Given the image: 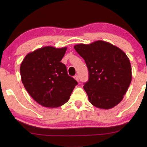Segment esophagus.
Returning <instances> with one entry per match:
<instances>
[{"label": "esophagus", "instance_id": "obj_1", "mask_svg": "<svg viewBox=\"0 0 147 147\" xmlns=\"http://www.w3.org/2000/svg\"><path fill=\"white\" fill-rule=\"evenodd\" d=\"M74 79H75L77 82H79V81H80V80H79V77H78V76H74Z\"/></svg>", "mask_w": 147, "mask_h": 147}]
</instances>
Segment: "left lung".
Listing matches in <instances>:
<instances>
[{"label":"left lung","instance_id":"left-lung-1","mask_svg":"<svg viewBox=\"0 0 147 147\" xmlns=\"http://www.w3.org/2000/svg\"><path fill=\"white\" fill-rule=\"evenodd\" d=\"M74 49L85 60L89 80L84 89L90 103L110 109L122 101L132 80L130 60L123 51L104 41L78 44Z\"/></svg>","mask_w":147,"mask_h":147}]
</instances>
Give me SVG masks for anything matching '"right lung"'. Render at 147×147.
<instances>
[{"mask_svg":"<svg viewBox=\"0 0 147 147\" xmlns=\"http://www.w3.org/2000/svg\"><path fill=\"white\" fill-rule=\"evenodd\" d=\"M66 50L65 47L46 46L28 53L22 61L21 81L29 95L40 105L47 108L63 105L78 85L61 62Z\"/></svg>","mask_w":147,"mask_h":147,"instance_id":"add662e5","label":"right lung"}]
</instances>
